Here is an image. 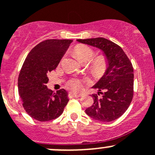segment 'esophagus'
<instances>
[{
	"mask_svg": "<svg viewBox=\"0 0 155 155\" xmlns=\"http://www.w3.org/2000/svg\"><path fill=\"white\" fill-rule=\"evenodd\" d=\"M80 95H76V94L73 93V92H70L69 94V98H74V97H79Z\"/></svg>",
	"mask_w": 155,
	"mask_h": 155,
	"instance_id": "obj_1",
	"label": "esophagus"
}]
</instances>
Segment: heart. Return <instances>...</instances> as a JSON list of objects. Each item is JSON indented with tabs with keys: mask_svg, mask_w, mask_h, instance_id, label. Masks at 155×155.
Listing matches in <instances>:
<instances>
[{
	"mask_svg": "<svg viewBox=\"0 0 155 155\" xmlns=\"http://www.w3.org/2000/svg\"><path fill=\"white\" fill-rule=\"evenodd\" d=\"M73 52L76 57L78 58V60L83 63H89L95 54L92 48L87 47V46H85V45L76 46ZM108 63L107 58L104 55H100V56L94 58L90 62L89 69L94 76L101 77L105 73L107 69H108ZM84 82L85 81L83 79H72L67 82V86L72 90L75 91V92H79L83 88Z\"/></svg>",
	"mask_w": 155,
	"mask_h": 155,
	"instance_id": "obj_1",
	"label": "heart"
}]
</instances>
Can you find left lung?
Here are the masks:
<instances>
[{
    "instance_id": "left-lung-1",
    "label": "left lung",
    "mask_w": 155,
    "mask_h": 155,
    "mask_svg": "<svg viewBox=\"0 0 155 155\" xmlns=\"http://www.w3.org/2000/svg\"><path fill=\"white\" fill-rule=\"evenodd\" d=\"M102 50L107 58L108 66L105 74L93 86L98 95H92L94 103L86 109V113L99 121H112L123 115L131 104L134 92V70L131 61L116 43L103 38L77 40Z\"/></svg>"
}]
</instances>
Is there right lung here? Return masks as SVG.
Instances as JSON below:
<instances>
[{
  "mask_svg": "<svg viewBox=\"0 0 155 155\" xmlns=\"http://www.w3.org/2000/svg\"><path fill=\"white\" fill-rule=\"evenodd\" d=\"M71 40H47L30 50L18 77V92L27 113L47 121L58 118L69 102L64 89L56 92L47 88V73L57 67Z\"/></svg>",
  "mask_w": 155,
  "mask_h": 155,
  "instance_id": "1",
  "label": "right lung"
}]
</instances>
